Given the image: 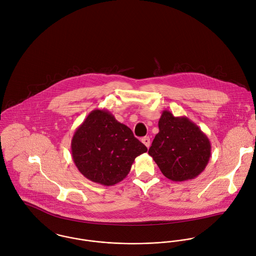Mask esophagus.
Masks as SVG:
<instances>
[{
  "instance_id": "esophagus-1",
  "label": "esophagus",
  "mask_w": 256,
  "mask_h": 256,
  "mask_svg": "<svg viewBox=\"0 0 256 256\" xmlns=\"http://www.w3.org/2000/svg\"><path fill=\"white\" fill-rule=\"evenodd\" d=\"M142 143L145 145V146L148 148V146H150V138L148 137H144L143 139H142Z\"/></svg>"
}]
</instances>
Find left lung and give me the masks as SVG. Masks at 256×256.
Returning a JSON list of instances; mask_svg holds the SVG:
<instances>
[{
  "instance_id": "1",
  "label": "left lung",
  "mask_w": 256,
  "mask_h": 256,
  "mask_svg": "<svg viewBox=\"0 0 256 256\" xmlns=\"http://www.w3.org/2000/svg\"><path fill=\"white\" fill-rule=\"evenodd\" d=\"M148 154L162 174L180 182L197 178L207 166L211 156L208 137L189 118L176 117L164 110Z\"/></svg>"
}]
</instances>
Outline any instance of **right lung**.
<instances>
[{
    "instance_id": "1",
    "label": "right lung",
    "mask_w": 256,
    "mask_h": 256,
    "mask_svg": "<svg viewBox=\"0 0 256 256\" xmlns=\"http://www.w3.org/2000/svg\"><path fill=\"white\" fill-rule=\"evenodd\" d=\"M74 162L92 182L111 186L123 180L146 146L108 110H92L76 128L71 143Z\"/></svg>"
}]
</instances>
